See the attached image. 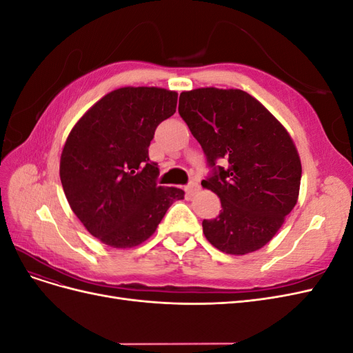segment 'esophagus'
<instances>
[{
    "instance_id": "1",
    "label": "esophagus",
    "mask_w": 353,
    "mask_h": 353,
    "mask_svg": "<svg viewBox=\"0 0 353 353\" xmlns=\"http://www.w3.org/2000/svg\"><path fill=\"white\" fill-rule=\"evenodd\" d=\"M199 184L197 183H191V184H188L187 187H185V191H187V194H190V196H193V194H196L197 191H199Z\"/></svg>"
}]
</instances>
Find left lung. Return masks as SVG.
<instances>
[{
  "label": "left lung",
  "instance_id": "left-lung-1",
  "mask_svg": "<svg viewBox=\"0 0 353 353\" xmlns=\"http://www.w3.org/2000/svg\"><path fill=\"white\" fill-rule=\"evenodd\" d=\"M178 112L215 170L201 185L221 199L222 210L203 221L205 237L228 254L262 249L299 199L302 163L290 134L241 90L183 91ZM218 158L228 166L216 168Z\"/></svg>",
  "mask_w": 353,
  "mask_h": 353
}]
</instances>
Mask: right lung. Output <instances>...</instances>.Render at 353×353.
<instances>
[{
	"label": "right lung",
	"mask_w": 353,
	"mask_h": 353,
	"mask_svg": "<svg viewBox=\"0 0 353 353\" xmlns=\"http://www.w3.org/2000/svg\"><path fill=\"white\" fill-rule=\"evenodd\" d=\"M178 92L117 88L83 113L60 156L63 191L91 236L114 249L150 239L184 191L159 187L148 145L160 122L176 112Z\"/></svg>",
	"instance_id": "obj_1"
}]
</instances>
